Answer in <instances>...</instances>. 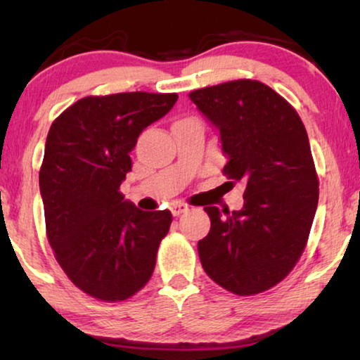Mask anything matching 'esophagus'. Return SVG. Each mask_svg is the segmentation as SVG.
Returning <instances> with one entry per match:
<instances>
[{
    "mask_svg": "<svg viewBox=\"0 0 360 360\" xmlns=\"http://www.w3.org/2000/svg\"><path fill=\"white\" fill-rule=\"evenodd\" d=\"M169 210H172L173 216H181V214H184V212H187L191 208H188V206H187L186 203L176 202V203H173L172 206H169Z\"/></svg>",
    "mask_w": 360,
    "mask_h": 360,
    "instance_id": "1",
    "label": "esophagus"
}]
</instances>
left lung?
I'll use <instances>...</instances> for the list:
<instances>
[{
	"label": "left lung",
	"mask_w": 360,
	"mask_h": 360,
	"mask_svg": "<svg viewBox=\"0 0 360 360\" xmlns=\"http://www.w3.org/2000/svg\"><path fill=\"white\" fill-rule=\"evenodd\" d=\"M219 130L224 174L245 182L240 211L206 206L210 233L198 241L203 270L236 295L281 283L300 259L318 208L319 179L300 115L275 90L238 79L191 92Z\"/></svg>",
	"instance_id": "1"
}]
</instances>
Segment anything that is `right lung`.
<instances>
[{
	"instance_id": "1",
	"label": "right lung",
	"mask_w": 360,
	"mask_h": 360,
	"mask_svg": "<svg viewBox=\"0 0 360 360\" xmlns=\"http://www.w3.org/2000/svg\"><path fill=\"white\" fill-rule=\"evenodd\" d=\"M176 94L85 96L52 122L39 188L46 233L72 284L105 302L143 289L173 216L141 211L119 192L141 131L174 106Z\"/></svg>"
}]
</instances>
